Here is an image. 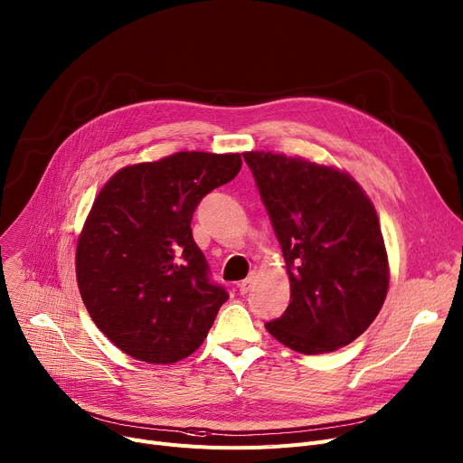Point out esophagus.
Masks as SVG:
<instances>
[{
  "label": "esophagus",
  "instance_id": "esophagus-1",
  "mask_svg": "<svg viewBox=\"0 0 463 463\" xmlns=\"http://www.w3.org/2000/svg\"><path fill=\"white\" fill-rule=\"evenodd\" d=\"M254 282H256V275L252 273L249 279H244L242 282H239V286H237V288H239V293H241V295H247V293L252 289Z\"/></svg>",
  "mask_w": 463,
  "mask_h": 463
}]
</instances>
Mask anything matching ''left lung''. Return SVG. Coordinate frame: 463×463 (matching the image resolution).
<instances>
[{
  "label": "left lung",
  "mask_w": 463,
  "mask_h": 463,
  "mask_svg": "<svg viewBox=\"0 0 463 463\" xmlns=\"http://www.w3.org/2000/svg\"><path fill=\"white\" fill-rule=\"evenodd\" d=\"M282 247L289 305L265 329L319 355L359 338L382 310L389 260L373 203L349 174L301 156L242 153Z\"/></svg>",
  "instance_id": "1"
}]
</instances>
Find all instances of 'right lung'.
<instances>
[{
  "mask_svg": "<svg viewBox=\"0 0 463 463\" xmlns=\"http://www.w3.org/2000/svg\"><path fill=\"white\" fill-rule=\"evenodd\" d=\"M241 165L239 153L179 151L121 168L95 198L78 237L76 280L97 327L127 355L170 364L203 344L230 295L209 280L190 222Z\"/></svg>",
  "mask_w": 463,
  "mask_h": 463,
  "instance_id": "obj_1",
  "label": "right lung"
}]
</instances>
